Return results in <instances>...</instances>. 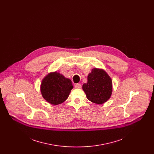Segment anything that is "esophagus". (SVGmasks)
Instances as JSON below:
<instances>
[{
	"label": "esophagus",
	"mask_w": 154,
	"mask_h": 154,
	"mask_svg": "<svg viewBox=\"0 0 154 154\" xmlns=\"http://www.w3.org/2000/svg\"><path fill=\"white\" fill-rule=\"evenodd\" d=\"M81 88V85L80 84H77L75 85V88L76 89H80Z\"/></svg>",
	"instance_id": "obj_1"
}]
</instances>
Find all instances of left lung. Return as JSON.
Instances as JSON below:
<instances>
[{
    "mask_svg": "<svg viewBox=\"0 0 154 154\" xmlns=\"http://www.w3.org/2000/svg\"><path fill=\"white\" fill-rule=\"evenodd\" d=\"M89 100L101 104L107 102L112 91V80L104 70L94 68L88 74V81L82 85Z\"/></svg>",
    "mask_w": 154,
    "mask_h": 154,
    "instance_id": "1",
    "label": "left lung"
}]
</instances>
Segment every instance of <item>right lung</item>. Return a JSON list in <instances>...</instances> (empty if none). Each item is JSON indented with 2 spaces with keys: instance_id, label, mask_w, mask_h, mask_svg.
<instances>
[{
  "instance_id": "right-lung-1",
  "label": "right lung",
  "mask_w": 154,
  "mask_h": 154,
  "mask_svg": "<svg viewBox=\"0 0 154 154\" xmlns=\"http://www.w3.org/2000/svg\"><path fill=\"white\" fill-rule=\"evenodd\" d=\"M73 88L72 81L55 72L48 74L43 79L40 90L47 102L58 105L66 100Z\"/></svg>"
}]
</instances>
